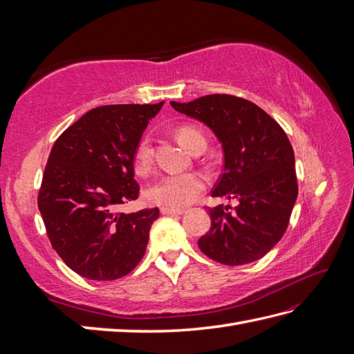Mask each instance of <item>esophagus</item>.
<instances>
[{
    "label": "esophagus",
    "instance_id": "1",
    "mask_svg": "<svg viewBox=\"0 0 354 354\" xmlns=\"http://www.w3.org/2000/svg\"><path fill=\"white\" fill-rule=\"evenodd\" d=\"M183 213H184V209L161 207V214H167V216H179V214H183Z\"/></svg>",
    "mask_w": 354,
    "mask_h": 354
}]
</instances>
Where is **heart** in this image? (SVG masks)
Segmentation results:
<instances>
[{
    "mask_svg": "<svg viewBox=\"0 0 354 354\" xmlns=\"http://www.w3.org/2000/svg\"><path fill=\"white\" fill-rule=\"evenodd\" d=\"M176 137L189 149H196L199 145H207L204 133L192 124H183L176 129ZM153 149L152 138L142 137L133 150V169L140 175L152 169ZM205 190V179L198 171L165 173L150 183L145 192V198L152 205L167 208H183L192 204L199 194Z\"/></svg>",
    "mask_w": 354,
    "mask_h": 354,
    "instance_id": "heart-1",
    "label": "heart"
}]
</instances>
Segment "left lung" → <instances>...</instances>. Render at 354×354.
I'll return each instance as SVG.
<instances>
[{
	"label": "left lung",
	"instance_id": "1",
	"mask_svg": "<svg viewBox=\"0 0 354 354\" xmlns=\"http://www.w3.org/2000/svg\"><path fill=\"white\" fill-rule=\"evenodd\" d=\"M170 104L207 124L222 142L223 171L212 196L239 202L234 208L208 207L212 227L199 239V250L228 266L261 259L288 230L298 196L288 135L272 117L242 97L212 94Z\"/></svg>",
	"mask_w": 354,
	"mask_h": 354
}]
</instances>
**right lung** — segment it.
Returning <instances> with one entry per match:
<instances>
[{
	"instance_id": "obj_1",
	"label": "right lung",
	"mask_w": 354,
	"mask_h": 354,
	"mask_svg": "<svg viewBox=\"0 0 354 354\" xmlns=\"http://www.w3.org/2000/svg\"><path fill=\"white\" fill-rule=\"evenodd\" d=\"M164 102L88 111L59 137L45 165L37 207L51 246L74 272L111 281L146 252L158 208L118 213L138 198L133 150Z\"/></svg>"
}]
</instances>
